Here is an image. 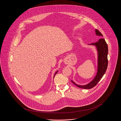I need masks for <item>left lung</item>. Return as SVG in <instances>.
Masks as SVG:
<instances>
[{
  "label": "left lung",
  "instance_id": "left-lung-1",
  "mask_svg": "<svg viewBox=\"0 0 121 121\" xmlns=\"http://www.w3.org/2000/svg\"><path fill=\"white\" fill-rule=\"evenodd\" d=\"M95 33L96 36H103L100 32L97 29H95ZM88 45L95 46L97 52V69L96 74L90 82L84 85H78L73 81L71 80L72 82L75 85L78 87L84 89L92 88L97 84L105 74L108 64V47L104 39H100L97 42L91 43Z\"/></svg>",
  "mask_w": 121,
  "mask_h": 121
}]
</instances>
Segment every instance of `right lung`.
<instances>
[{
  "label": "right lung",
  "mask_w": 121,
  "mask_h": 121,
  "mask_svg": "<svg viewBox=\"0 0 121 121\" xmlns=\"http://www.w3.org/2000/svg\"><path fill=\"white\" fill-rule=\"evenodd\" d=\"M58 71H57L55 72V74H54V76H53V78H54V76H55V74L57 73L58 72Z\"/></svg>",
  "instance_id": "right-lung-1"
}]
</instances>
